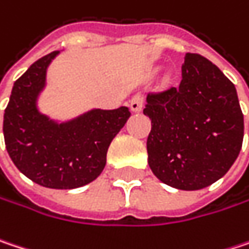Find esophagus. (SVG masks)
<instances>
[{
    "instance_id": "1",
    "label": "esophagus",
    "mask_w": 249,
    "mask_h": 249,
    "mask_svg": "<svg viewBox=\"0 0 249 249\" xmlns=\"http://www.w3.org/2000/svg\"><path fill=\"white\" fill-rule=\"evenodd\" d=\"M142 105H144V97H142L141 94L134 95L131 102H129V107H131V109H132L134 112L141 111V109H142Z\"/></svg>"
}]
</instances>
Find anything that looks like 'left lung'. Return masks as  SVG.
Instances as JSON below:
<instances>
[{
  "label": "left lung",
  "instance_id": "obj_1",
  "mask_svg": "<svg viewBox=\"0 0 249 249\" xmlns=\"http://www.w3.org/2000/svg\"><path fill=\"white\" fill-rule=\"evenodd\" d=\"M148 164L164 184L195 191L222 178L242 147L235 85L211 61L188 53L179 87L147 95Z\"/></svg>",
  "mask_w": 249,
  "mask_h": 249
}]
</instances>
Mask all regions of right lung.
Segmentation results:
<instances>
[{"label":"right lung","mask_w":249,"mask_h":249,"mask_svg":"<svg viewBox=\"0 0 249 249\" xmlns=\"http://www.w3.org/2000/svg\"><path fill=\"white\" fill-rule=\"evenodd\" d=\"M57 54L39 58L14 82L2 129L12 162L27 178L47 188L72 190L101 174L108 147L131 112L126 107L92 109L64 124L42 115L36 98Z\"/></svg>","instance_id":"obj_1"}]
</instances>
